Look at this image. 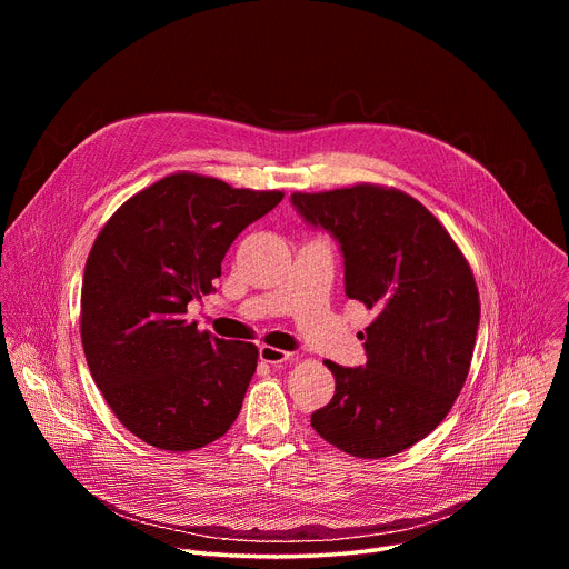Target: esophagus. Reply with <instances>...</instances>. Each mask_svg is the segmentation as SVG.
Returning <instances> with one entry per match:
<instances>
[{
	"mask_svg": "<svg viewBox=\"0 0 569 569\" xmlns=\"http://www.w3.org/2000/svg\"><path fill=\"white\" fill-rule=\"evenodd\" d=\"M259 356H261V360H263V362H268V365H272V367L283 365V362H292V360H295V356H292V353H288V351H283V349H277V347H268V345H263V347H261Z\"/></svg>",
	"mask_w": 569,
	"mask_h": 569,
	"instance_id": "obj_1",
	"label": "esophagus"
}]
</instances>
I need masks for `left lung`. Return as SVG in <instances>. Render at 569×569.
<instances>
[{"mask_svg": "<svg viewBox=\"0 0 569 569\" xmlns=\"http://www.w3.org/2000/svg\"><path fill=\"white\" fill-rule=\"evenodd\" d=\"M292 204L340 240L349 299L376 310L362 336L367 365L323 362L336 393L310 426L351 457L398 455L448 417L468 378L479 327L472 270L448 229L400 189L297 191Z\"/></svg>", "mask_w": 569, "mask_h": 569, "instance_id": "1", "label": "left lung"}]
</instances>
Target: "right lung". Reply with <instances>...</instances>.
<instances>
[{
  "label": "right lung",
  "instance_id": "add662e5",
  "mask_svg": "<svg viewBox=\"0 0 569 569\" xmlns=\"http://www.w3.org/2000/svg\"><path fill=\"white\" fill-rule=\"evenodd\" d=\"M281 200L283 191L178 171L128 198L99 231L80 340L110 410L143 443L191 452L236 421L259 349L198 331L187 306L213 290L233 238Z\"/></svg>",
  "mask_w": 569,
  "mask_h": 569
}]
</instances>
